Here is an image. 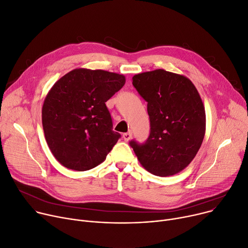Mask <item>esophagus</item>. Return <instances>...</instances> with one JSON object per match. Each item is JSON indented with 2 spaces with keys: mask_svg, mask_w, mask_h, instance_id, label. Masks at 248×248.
<instances>
[{
  "mask_svg": "<svg viewBox=\"0 0 248 248\" xmlns=\"http://www.w3.org/2000/svg\"><path fill=\"white\" fill-rule=\"evenodd\" d=\"M131 137H132V133L130 131L125 132V133L123 134V139L124 140V141H128L131 139Z\"/></svg>",
  "mask_w": 248,
  "mask_h": 248,
  "instance_id": "34e87169",
  "label": "esophagus"
}]
</instances>
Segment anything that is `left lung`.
Returning <instances> with one entry per match:
<instances>
[{
  "instance_id": "1",
  "label": "left lung",
  "mask_w": 248,
  "mask_h": 248,
  "mask_svg": "<svg viewBox=\"0 0 248 248\" xmlns=\"http://www.w3.org/2000/svg\"><path fill=\"white\" fill-rule=\"evenodd\" d=\"M147 102L150 132L143 143L129 145L151 174L166 177L186 168L201 147L206 112L194 84L185 76L157 69L132 77Z\"/></svg>"
}]
</instances>
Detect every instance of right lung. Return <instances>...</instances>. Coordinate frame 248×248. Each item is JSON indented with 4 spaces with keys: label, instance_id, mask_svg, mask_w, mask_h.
<instances>
[{
    "label": "right lung",
    "instance_id": "right-lung-1",
    "mask_svg": "<svg viewBox=\"0 0 248 248\" xmlns=\"http://www.w3.org/2000/svg\"><path fill=\"white\" fill-rule=\"evenodd\" d=\"M124 75L75 69L51 88L42 107V126L55 158L66 168L90 170L102 163L121 134L112 130L106 102L123 88Z\"/></svg>",
    "mask_w": 248,
    "mask_h": 248
}]
</instances>
